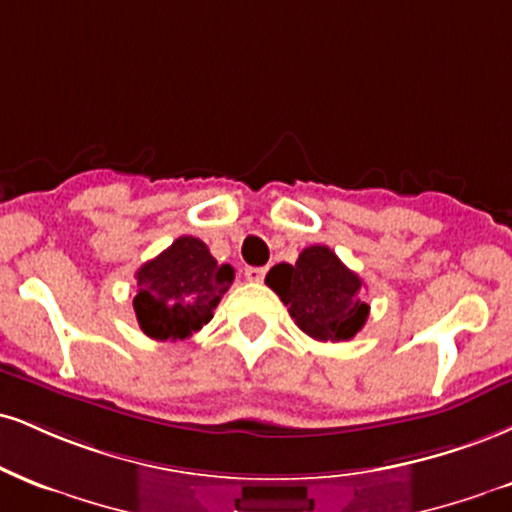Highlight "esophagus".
Listing matches in <instances>:
<instances>
[{"instance_id":"1","label":"esophagus","mask_w":512,"mask_h":512,"mask_svg":"<svg viewBox=\"0 0 512 512\" xmlns=\"http://www.w3.org/2000/svg\"><path fill=\"white\" fill-rule=\"evenodd\" d=\"M264 274H267V267H245V279L248 281L260 283L264 279Z\"/></svg>"}]
</instances>
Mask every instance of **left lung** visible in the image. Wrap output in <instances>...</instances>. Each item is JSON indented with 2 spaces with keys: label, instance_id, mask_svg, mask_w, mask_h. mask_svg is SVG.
<instances>
[{
  "label": "left lung",
  "instance_id": "8db88e82",
  "mask_svg": "<svg viewBox=\"0 0 512 512\" xmlns=\"http://www.w3.org/2000/svg\"><path fill=\"white\" fill-rule=\"evenodd\" d=\"M264 281L315 341H350L367 322L362 279L326 245L305 248L295 264H276Z\"/></svg>",
  "mask_w": 512,
  "mask_h": 512
}]
</instances>
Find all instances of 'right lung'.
<instances>
[{"label":"right lung","instance_id":"add662e5","mask_svg":"<svg viewBox=\"0 0 512 512\" xmlns=\"http://www.w3.org/2000/svg\"><path fill=\"white\" fill-rule=\"evenodd\" d=\"M233 276L231 264L214 260L200 238H176L135 272L133 310L143 334L155 341L190 338L214 317Z\"/></svg>","mask_w":512,"mask_h":512}]
</instances>
